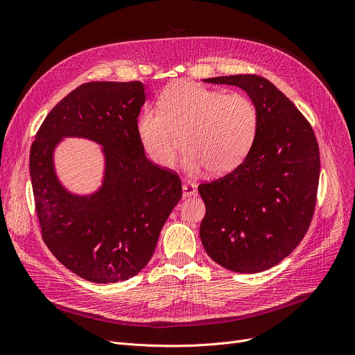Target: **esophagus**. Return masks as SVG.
<instances>
[{"mask_svg": "<svg viewBox=\"0 0 355 355\" xmlns=\"http://www.w3.org/2000/svg\"><path fill=\"white\" fill-rule=\"evenodd\" d=\"M197 194V187L194 184L191 182H185L182 184V197L184 198H189V197H193Z\"/></svg>", "mask_w": 355, "mask_h": 355, "instance_id": "1", "label": "esophagus"}]
</instances>
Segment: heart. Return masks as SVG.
Segmentation results:
<instances>
[{
    "mask_svg": "<svg viewBox=\"0 0 355 355\" xmlns=\"http://www.w3.org/2000/svg\"><path fill=\"white\" fill-rule=\"evenodd\" d=\"M256 129L257 112L249 98L225 95L190 80L166 86L158 110L145 107L137 121V134L148 157L168 168L182 145V166L189 174L202 168L213 175L234 170L248 155Z\"/></svg>",
    "mask_w": 355,
    "mask_h": 355,
    "instance_id": "obj_1",
    "label": "heart"
}]
</instances>
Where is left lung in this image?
Wrapping results in <instances>:
<instances>
[{
  "label": "left lung",
  "mask_w": 355,
  "mask_h": 355,
  "mask_svg": "<svg viewBox=\"0 0 355 355\" xmlns=\"http://www.w3.org/2000/svg\"><path fill=\"white\" fill-rule=\"evenodd\" d=\"M245 90L257 112V129L245 161L198 191L206 204L201 243L220 266L263 272L301 243L313 216L320 149L295 105L268 79L234 74L204 79Z\"/></svg>",
  "instance_id": "8db88e82"
}]
</instances>
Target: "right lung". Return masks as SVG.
<instances>
[{
	"label": "right lung",
	"mask_w": 355,
	"mask_h": 355,
	"mask_svg": "<svg viewBox=\"0 0 355 355\" xmlns=\"http://www.w3.org/2000/svg\"><path fill=\"white\" fill-rule=\"evenodd\" d=\"M141 82H90L55 105L30 149V177L42 236L62 265L86 281L115 284L153 257L164 223L181 200L177 174L145 157L137 121ZM66 137L103 148V182L90 195L67 191L53 165Z\"/></svg>",
	"instance_id": "add662e5"
}]
</instances>
